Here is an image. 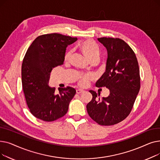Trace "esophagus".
<instances>
[{
  "label": "esophagus",
  "mask_w": 160,
  "mask_h": 160,
  "mask_svg": "<svg viewBox=\"0 0 160 160\" xmlns=\"http://www.w3.org/2000/svg\"><path fill=\"white\" fill-rule=\"evenodd\" d=\"M84 92V90L83 89H77V94H80V93H82Z\"/></svg>",
  "instance_id": "1"
}]
</instances>
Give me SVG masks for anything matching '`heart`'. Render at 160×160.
Returning a JSON list of instances; mask_svg holds the SVG:
<instances>
[{"mask_svg": "<svg viewBox=\"0 0 160 160\" xmlns=\"http://www.w3.org/2000/svg\"><path fill=\"white\" fill-rule=\"evenodd\" d=\"M78 48L88 60L91 62H98L100 56V49L97 45L93 41L87 39L81 42L78 45ZM72 52H67L65 56V61L68 62L70 60ZM93 78V76L90 74H80L78 76V80L79 84L82 86H86L88 82Z\"/></svg>", "mask_w": 160, "mask_h": 160, "instance_id": "obj_1", "label": "heart"}]
</instances>
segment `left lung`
I'll use <instances>...</instances> for the list:
<instances>
[{
  "label": "left lung",
  "instance_id": "8db88e82",
  "mask_svg": "<svg viewBox=\"0 0 160 160\" xmlns=\"http://www.w3.org/2000/svg\"><path fill=\"white\" fill-rule=\"evenodd\" d=\"M98 41L107 50L106 71L96 83L110 90L108 97L90 90L93 98L87 104L91 118L100 125L119 123L130 114L140 89L137 58L130 47L119 38H101Z\"/></svg>",
  "mask_w": 160,
  "mask_h": 160
}]
</instances>
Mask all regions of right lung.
<instances>
[{"instance_id":"obj_1","label":"right lung","mask_w":160,"mask_h":160,"mask_svg":"<svg viewBox=\"0 0 160 160\" xmlns=\"http://www.w3.org/2000/svg\"><path fill=\"white\" fill-rule=\"evenodd\" d=\"M77 38L60 33L39 36L32 42L22 63V85L27 104L32 114L44 121H55L68 111L76 90L71 87L59 89L48 86L50 72L63 65L67 47Z\"/></svg>"}]
</instances>
